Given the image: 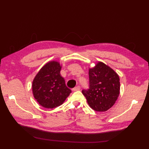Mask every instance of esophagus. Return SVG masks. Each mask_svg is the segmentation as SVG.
<instances>
[{"instance_id": "1", "label": "esophagus", "mask_w": 149, "mask_h": 149, "mask_svg": "<svg viewBox=\"0 0 149 149\" xmlns=\"http://www.w3.org/2000/svg\"><path fill=\"white\" fill-rule=\"evenodd\" d=\"M81 89V87L79 86H76V87H75V88H74L72 89V91H78V90H79Z\"/></svg>"}]
</instances>
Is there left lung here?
Returning <instances> with one entry per match:
<instances>
[{
    "instance_id": "8db88e82",
    "label": "left lung",
    "mask_w": 149,
    "mask_h": 149,
    "mask_svg": "<svg viewBox=\"0 0 149 149\" xmlns=\"http://www.w3.org/2000/svg\"><path fill=\"white\" fill-rule=\"evenodd\" d=\"M90 89L83 90L90 107L96 111H106L111 107L120 93V77L108 65L98 61L89 68Z\"/></svg>"
}]
</instances>
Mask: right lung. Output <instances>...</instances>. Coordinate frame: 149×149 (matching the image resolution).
I'll return each mask as SVG.
<instances>
[{"label": "right lung", "instance_id": "obj_1", "mask_svg": "<svg viewBox=\"0 0 149 149\" xmlns=\"http://www.w3.org/2000/svg\"><path fill=\"white\" fill-rule=\"evenodd\" d=\"M61 69L59 61H50L43 66L33 81V96L45 108L52 109L61 105L72 92L60 74Z\"/></svg>", "mask_w": 149, "mask_h": 149}]
</instances>
